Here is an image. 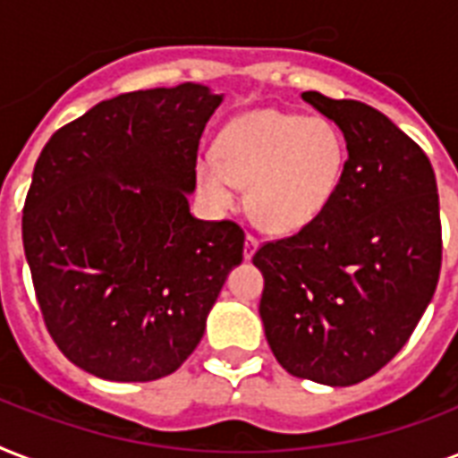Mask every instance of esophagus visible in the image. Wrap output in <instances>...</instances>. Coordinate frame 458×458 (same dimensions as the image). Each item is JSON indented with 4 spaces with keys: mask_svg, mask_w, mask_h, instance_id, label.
Segmentation results:
<instances>
[{
    "mask_svg": "<svg viewBox=\"0 0 458 458\" xmlns=\"http://www.w3.org/2000/svg\"><path fill=\"white\" fill-rule=\"evenodd\" d=\"M257 247H259V237L251 235V233H250V235L244 237V251H242L244 259L254 257V251H257Z\"/></svg>",
    "mask_w": 458,
    "mask_h": 458,
    "instance_id": "obj_1",
    "label": "esophagus"
}]
</instances>
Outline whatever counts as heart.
<instances>
[{
    "label": "heart",
    "mask_w": 458,
    "mask_h": 458,
    "mask_svg": "<svg viewBox=\"0 0 458 458\" xmlns=\"http://www.w3.org/2000/svg\"><path fill=\"white\" fill-rule=\"evenodd\" d=\"M347 142L327 118L261 109L223 131L218 152L197 158V180L216 208H235L251 185V211L273 233H297L340 190Z\"/></svg>",
    "instance_id": "heart-1"
}]
</instances>
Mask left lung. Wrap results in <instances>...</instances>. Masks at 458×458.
I'll use <instances>...</instances> for the list:
<instances>
[{
	"label": "left lung",
	"instance_id": "obj_1",
	"mask_svg": "<svg viewBox=\"0 0 458 458\" xmlns=\"http://www.w3.org/2000/svg\"><path fill=\"white\" fill-rule=\"evenodd\" d=\"M301 99L340 125L347 168L311 225L257 250L259 313L287 373L347 387L404 347L433 300L440 197L430 158L385 114L320 92Z\"/></svg>",
	"mask_w": 458,
	"mask_h": 458
}]
</instances>
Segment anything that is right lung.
<instances>
[{"instance_id":"obj_1","label":"right lung","mask_w":458,"mask_h":458,"mask_svg":"<svg viewBox=\"0 0 458 458\" xmlns=\"http://www.w3.org/2000/svg\"><path fill=\"white\" fill-rule=\"evenodd\" d=\"M204 85L138 89L54 132L23 207L45 326L68 361L116 383L171 376L242 261L235 221H199L187 192L221 104Z\"/></svg>"}]
</instances>
